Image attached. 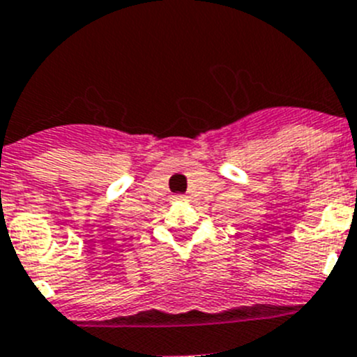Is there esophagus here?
I'll list each match as a JSON object with an SVG mask.
<instances>
[{
    "mask_svg": "<svg viewBox=\"0 0 357 357\" xmlns=\"http://www.w3.org/2000/svg\"><path fill=\"white\" fill-rule=\"evenodd\" d=\"M174 199H176V200H185V197H183V195H176Z\"/></svg>",
    "mask_w": 357,
    "mask_h": 357,
    "instance_id": "34e87169",
    "label": "esophagus"
}]
</instances>
